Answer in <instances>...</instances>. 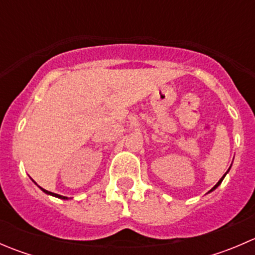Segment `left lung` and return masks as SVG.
Returning <instances> with one entry per match:
<instances>
[{"instance_id":"obj_1","label":"left lung","mask_w":255,"mask_h":255,"mask_svg":"<svg viewBox=\"0 0 255 255\" xmlns=\"http://www.w3.org/2000/svg\"><path fill=\"white\" fill-rule=\"evenodd\" d=\"M225 176H226V174H225V175H223V176H222V179H221V180H220V181H218V182H217V184H216V185H215V186H213V187H212V189H211V190H210V192H211V191H213V190H215V189H216V187H217V186H218V185H220V184H221V182H222L223 177H225Z\"/></svg>"}]
</instances>
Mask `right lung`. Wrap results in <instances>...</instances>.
Wrapping results in <instances>:
<instances>
[{
    "label": "right lung",
    "mask_w": 255,
    "mask_h": 255,
    "mask_svg": "<svg viewBox=\"0 0 255 255\" xmlns=\"http://www.w3.org/2000/svg\"><path fill=\"white\" fill-rule=\"evenodd\" d=\"M40 189H42V187H40ZM42 190H43V191L45 192V194H48V195H51V196L59 197V199H63V200H68V197H65V196H61V195L54 194V192H50V191H48V190H44V189H42Z\"/></svg>",
    "instance_id": "1"
}]
</instances>
